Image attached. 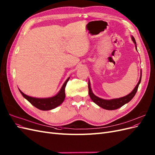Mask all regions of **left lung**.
I'll use <instances>...</instances> for the list:
<instances>
[{
  "label": "left lung",
  "mask_w": 155,
  "mask_h": 155,
  "mask_svg": "<svg viewBox=\"0 0 155 155\" xmlns=\"http://www.w3.org/2000/svg\"><path fill=\"white\" fill-rule=\"evenodd\" d=\"M131 39H132V41H133V43L135 45L136 50H137V43H136V41L133 37V36H131ZM141 79H142V70L141 71H140V77L139 81L132 92L125 96L119 97V98H115V99H111V100L102 99V98L96 96L92 92L91 87V83H90V81L88 80V87L89 96H90V97L91 98V100H92L93 102H94L96 105L103 108V109H106V110H116L117 109H119L120 107H122L125 104H127V103H129L131 100L133 99V97L135 96L136 93L137 92L138 86L140 85V82H141Z\"/></svg>",
  "instance_id": "obj_1"
}]
</instances>
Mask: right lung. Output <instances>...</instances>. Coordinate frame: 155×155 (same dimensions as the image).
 Returning <instances> with one entry per match:
<instances>
[{"instance_id":"add662e5","label":"right lung","mask_w":155,"mask_h":155,"mask_svg":"<svg viewBox=\"0 0 155 155\" xmlns=\"http://www.w3.org/2000/svg\"><path fill=\"white\" fill-rule=\"evenodd\" d=\"M70 77L67 79L64 84L63 85L57 94L54 96L50 97H44V98H39V97H34L29 96L23 93L19 88L20 92L22 96L24 97L25 99L28 101L30 104L35 107L37 109H39L42 110H50L51 109H54L55 108L58 107L62 104L65 98V87H66L67 83Z\"/></svg>"}]
</instances>
